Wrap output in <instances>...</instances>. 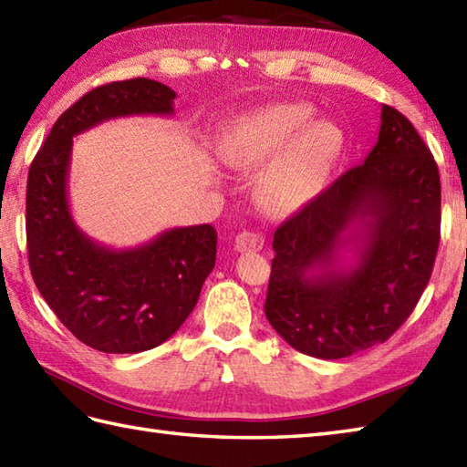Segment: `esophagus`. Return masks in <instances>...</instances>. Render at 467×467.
<instances>
[{"mask_svg":"<svg viewBox=\"0 0 467 467\" xmlns=\"http://www.w3.org/2000/svg\"><path fill=\"white\" fill-rule=\"evenodd\" d=\"M265 244V236L261 233H253V231H244L234 241V249L239 253H246V251H259L263 249Z\"/></svg>","mask_w":467,"mask_h":467,"instance_id":"1","label":"esophagus"}]
</instances>
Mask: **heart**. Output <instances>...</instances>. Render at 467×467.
I'll return each mask as SVG.
<instances>
[{
  "label": "heart",
  "mask_w": 467,
  "mask_h": 467,
  "mask_svg": "<svg viewBox=\"0 0 467 467\" xmlns=\"http://www.w3.org/2000/svg\"><path fill=\"white\" fill-rule=\"evenodd\" d=\"M314 115L309 103L283 100L236 117L221 135L218 153L228 168L253 171L274 160L257 184L271 214H294L312 202L340 158L342 130Z\"/></svg>",
  "instance_id": "heart-1"
}]
</instances>
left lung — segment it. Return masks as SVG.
<instances>
[{
    "instance_id": "obj_1",
    "label": "left lung",
    "mask_w": 467,
    "mask_h": 467,
    "mask_svg": "<svg viewBox=\"0 0 467 467\" xmlns=\"http://www.w3.org/2000/svg\"><path fill=\"white\" fill-rule=\"evenodd\" d=\"M440 226L433 155L405 115L382 105L364 163L275 231L265 316L314 358H346L389 340L431 277ZM346 248L355 253L348 268Z\"/></svg>"
}]
</instances>
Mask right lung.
<instances>
[{"instance_id": "right-lung-1", "label": "right lung", "mask_w": 467, "mask_h": 467, "mask_svg": "<svg viewBox=\"0 0 467 467\" xmlns=\"http://www.w3.org/2000/svg\"><path fill=\"white\" fill-rule=\"evenodd\" d=\"M176 93L151 78L97 87L67 109L27 173L26 236L36 287L82 344L107 354L151 350L186 322L216 263L210 224L171 228L133 249L80 231L68 206L72 137L109 119L173 115Z\"/></svg>"}]
</instances>
